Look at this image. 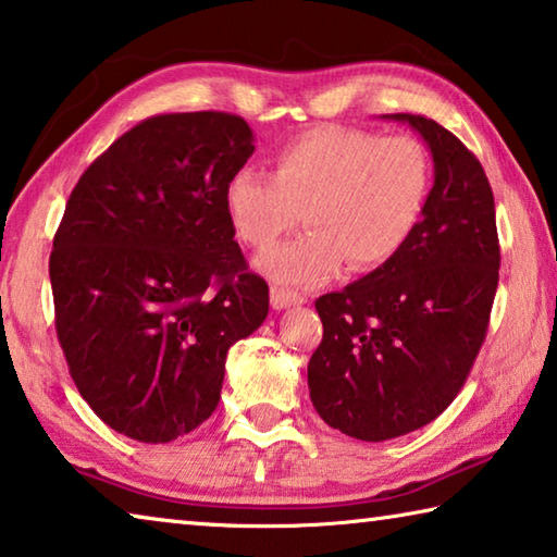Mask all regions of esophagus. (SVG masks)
<instances>
[{
	"label": "esophagus",
	"mask_w": 557,
	"mask_h": 557,
	"mask_svg": "<svg viewBox=\"0 0 557 557\" xmlns=\"http://www.w3.org/2000/svg\"><path fill=\"white\" fill-rule=\"evenodd\" d=\"M270 301L275 309H287L295 305H305V297L295 289H285V287H272L270 289Z\"/></svg>",
	"instance_id": "1"
}]
</instances>
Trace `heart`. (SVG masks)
Here are the masks:
<instances>
[{
    "label": "heart",
    "mask_w": 557,
    "mask_h": 557,
    "mask_svg": "<svg viewBox=\"0 0 557 557\" xmlns=\"http://www.w3.org/2000/svg\"><path fill=\"white\" fill-rule=\"evenodd\" d=\"M275 174L240 166L225 184V213L238 238L268 250L299 223L307 233L260 260L282 285L314 287L344 262L371 272L391 262L418 231L430 206L435 164L410 135L317 127L282 143Z\"/></svg>",
    "instance_id": "b5f03b06"
}]
</instances>
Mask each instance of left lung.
<instances>
[{"label": "left lung", "mask_w": 557, "mask_h": 557, "mask_svg": "<svg viewBox=\"0 0 557 557\" xmlns=\"http://www.w3.org/2000/svg\"><path fill=\"white\" fill-rule=\"evenodd\" d=\"M391 117L432 152L428 213L391 262L314 301L324 336L307 366L319 418L363 442L408 435L457 398L486 338L502 265L479 159L435 120Z\"/></svg>", "instance_id": "1"}]
</instances>
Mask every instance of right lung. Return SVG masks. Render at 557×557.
Here are the masks:
<instances>
[{
    "mask_svg": "<svg viewBox=\"0 0 557 557\" xmlns=\"http://www.w3.org/2000/svg\"><path fill=\"white\" fill-rule=\"evenodd\" d=\"M256 152L231 112L139 122L92 162L65 203L49 275L75 388L120 435L172 442L211 418L225 354L265 322L225 184Z\"/></svg>",
    "mask_w": 557,
    "mask_h": 557,
    "instance_id": "obj_1",
    "label": "right lung"
}]
</instances>
